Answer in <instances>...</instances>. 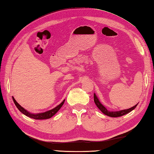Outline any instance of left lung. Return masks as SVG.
Here are the masks:
<instances>
[{"mask_svg":"<svg viewBox=\"0 0 154 154\" xmlns=\"http://www.w3.org/2000/svg\"><path fill=\"white\" fill-rule=\"evenodd\" d=\"M94 103L96 104L97 106L99 108V110H101V112L104 113V114H106V115L110 116V117L122 116L124 115V114H126L128 113H129L130 112H131V111L134 109L136 107V106L138 105V104H137L135 106H132V108H130V109H128L122 110H120V111H116V112H110V111L108 110L106 108L104 107L103 104L99 102V99H98V98L97 97L95 94H94Z\"/></svg>","mask_w":154,"mask_h":154,"instance_id":"left-lung-1","label":"left lung"}]
</instances>
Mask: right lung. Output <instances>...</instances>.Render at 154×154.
I'll return each mask as SVG.
<instances>
[{
  "label": "right lung",
  "instance_id": "1",
  "mask_svg": "<svg viewBox=\"0 0 154 154\" xmlns=\"http://www.w3.org/2000/svg\"><path fill=\"white\" fill-rule=\"evenodd\" d=\"M12 99H13V101H14V103L15 104V105L16 106V107L18 108V109L22 113L24 114L26 116L32 118V119H35V120H43V119H50L51 117L53 116L54 114L61 109V107L62 106V105H63L64 102H65V100H64L63 102H62L60 104H59L57 106H56L55 108H54V109H51L50 110L47 111V112L34 114H31L30 112H28L27 110H26L24 108L22 107L17 102H16V100L14 99V97H12Z\"/></svg>",
  "mask_w": 154,
  "mask_h": 154
}]
</instances>
